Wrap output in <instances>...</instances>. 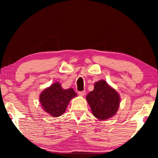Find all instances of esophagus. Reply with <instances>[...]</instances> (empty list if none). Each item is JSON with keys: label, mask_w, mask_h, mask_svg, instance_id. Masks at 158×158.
<instances>
[{"label": "esophagus", "mask_w": 158, "mask_h": 158, "mask_svg": "<svg viewBox=\"0 0 158 158\" xmlns=\"http://www.w3.org/2000/svg\"><path fill=\"white\" fill-rule=\"evenodd\" d=\"M85 94V90H82V91H79V95L80 96H84Z\"/></svg>", "instance_id": "obj_1"}]
</instances>
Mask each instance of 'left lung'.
Returning a JSON list of instances; mask_svg holds the SVG:
<instances>
[{"label": "left lung", "mask_w": 158, "mask_h": 158, "mask_svg": "<svg viewBox=\"0 0 158 158\" xmlns=\"http://www.w3.org/2000/svg\"><path fill=\"white\" fill-rule=\"evenodd\" d=\"M86 100L93 115L100 120L114 116L119 107V95L104 80L95 83L94 90L87 95Z\"/></svg>", "instance_id": "obj_1"}]
</instances>
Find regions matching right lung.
Segmentation results:
<instances>
[{
    "label": "right lung",
    "instance_id": "obj_1",
    "mask_svg": "<svg viewBox=\"0 0 158 158\" xmlns=\"http://www.w3.org/2000/svg\"><path fill=\"white\" fill-rule=\"evenodd\" d=\"M77 96L73 89L64 90L59 83H55L45 89L40 96L44 110L53 117H58L65 111L69 100Z\"/></svg>",
    "mask_w": 158,
    "mask_h": 158
}]
</instances>
